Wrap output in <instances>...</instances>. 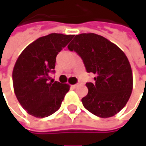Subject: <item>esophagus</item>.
Returning a JSON list of instances; mask_svg holds the SVG:
<instances>
[{"instance_id":"1","label":"esophagus","mask_w":146,"mask_h":146,"mask_svg":"<svg viewBox=\"0 0 146 146\" xmlns=\"http://www.w3.org/2000/svg\"><path fill=\"white\" fill-rule=\"evenodd\" d=\"M77 86H78V84H73V85H71V88L73 89H75Z\"/></svg>"}]
</instances>
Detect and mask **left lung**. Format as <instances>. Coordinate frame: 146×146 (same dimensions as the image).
<instances>
[{"mask_svg": "<svg viewBox=\"0 0 146 146\" xmlns=\"http://www.w3.org/2000/svg\"><path fill=\"white\" fill-rule=\"evenodd\" d=\"M68 48L79 54L88 73L96 75L95 84H86L88 93L81 99L84 108L102 118L119 113L133 88L131 67L123 51L95 33L76 35Z\"/></svg>", "mask_w": 146, "mask_h": 146, "instance_id": "8db88e82", "label": "left lung"}]
</instances>
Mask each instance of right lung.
Here are the masks:
<instances>
[{"label":"right lung","instance_id":"add662e5","mask_svg":"<svg viewBox=\"0 0 146 146\" xmlns=\"http://www.w3.org/2000/svg\"><path fill=\"white\" fill-rule=\"evenodd\" d=\"M74 35L51 33L41 36L25 48L12 72L15 94L31 116L43 118L61 106L70 85L51 80L56 56Z\"/></svg>","mask_w":146,"mask_h":146}]
</instances>
